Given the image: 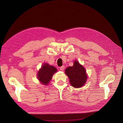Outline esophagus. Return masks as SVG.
I'll return each mask as SVG.
<instances>
[{
	"instance_id": "34e87169",
	"label": "esophagus",
	"mask_w": 123,
	"mask_h": 123,
	"mask_svg": "<svg viewBox=\"0 0 123 123\" xmlns=\"http://www.w3.org/2000/svg\"><path fill=\"white\" fill-rule=\"evenodd\" d=\"M60 69H61L62 71H64V69H65V66H62L61 67H60Z\"/></svg>"
}]
</instances>
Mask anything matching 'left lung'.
I'll return each instance as SVG.
<instances>
[{
  "instance_id": "1",
  "label": "left lung",
  "mask_w": 123,
  "mask_h": 123,
  "mask_svg": "<svg viewBox=\"0 0 123 123\" xmlns=\"http://www.w3.org/2000/svg\"><path fill=\"white\" fill-rule=\"evenodd\" d=\"M65 73L70 80V83L75 88H80L85 84L87 76L86 70L77 61H74L73 66L65 70Z\"/></svg>"
}]
</instances>
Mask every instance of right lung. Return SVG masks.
<instances>
[{"mask_svg": "<svg viewBox=\"0 0 123 123\" xmlns=\"http://www.w3.org/2000/svg\"><path fill=\"white\" fill-rule=\"evenodd\" d=\"M56 71L57 69L54 66H50L48 64H44L38 71L37 77L41 83L48 85L52 79L53 74Z\"/></svg>", "mask_w": 123, "mask_h": 123, "instance_id": "right-lung-1", "label": "right lung"}]
</instances>
